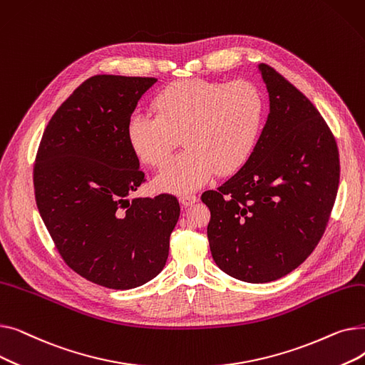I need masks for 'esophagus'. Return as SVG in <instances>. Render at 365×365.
Returning <instances> with one entry per match:
<instances>
[{"mask_svg":"<svg viewBox=\"0 0 365 365\" xmlns=\"http://www.w3.org/2000/svg\"><path fill=\"white\" fill-rule=\"evenodd\" d=\"M179 201L183 204V205H192L195 202H198V197L194 195V194H183L179 197Z\"/></svg>","mask_w":365,"mask_h":365,"instance_id":"34e87169","label":"esophagus"}]
</instances>
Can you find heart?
Returning <instances> with one entry per match:
<instances>
[{
  "label": "heart",
  "mask_w": 365,
  "mask_h": 365,
  "mask_svg": "<svg viewBox=\"0 0 365 365\" xmlns=\"http://www.w3.org/2000/svg\"><path fill=\"white\" fill-rule=\"evenodd\" d=\"M153 115L133 112L127 140L143 164L161 168L180 140L186 149L157 178L165 192L187 194L213 176L241 168L255 149L263 98L250 81L183 80L152 101Z\"/></svg>",
  "instance_id": "heart-1"
}]
</instances>
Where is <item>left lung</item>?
I'll use <instances>...</instances> for the list:
<instances>
[{
	"label": "left lung",
	"mask_w": 365,
	"mask_h": 365,
	"mask_svg": "<svg viewBox=\"0 0 365 365\" xmlns=\"http://www.w3.org/2000/svg\"><path fill=\"white\" fill-rule=\"evenodd\" d=\"M269 115L247 163L217 190H205L207 237L220 269L245 282H271L315 250L336 201V139L318 109L290 81L259 65Z\"/></svg>",
	"instance_id": "8db88e82"
}]
</instances>
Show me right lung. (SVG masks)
Here are the masks:
<instances>
[{"label":"right lung","instance_id":"obj_1","mask_svg":"<svg viewBox=\"0 0 365 365\" xmlns=\"http://www.w3.org/2000/svg\"><path fill=\"white\" fill-rule=\"evenodd\" d=\"M149 76L94 75L54 112L38 146V212L65 263L83 278L128 290L155 278L168 257L176 197H128L145 182L127 123Z\"/></svg>","mask_w":365,"mask_h":365}]
</instances>
